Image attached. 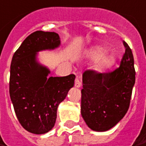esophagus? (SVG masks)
Instances as JSON below:
<instances>
[{"mask_svg":"<svg viewBox=\"0 0 146 146\" xmlns=\"http://www.w3.org/2000/svg\"><path fill=\"white\" fill-rule=\"evenodd\" d=\"M75 87H78V88L82 86V83H81V81H80V79H79V78H76V79H75Z\"/></svg>","mask_w":146,"mask_h":146,"instance_id":"esophagus-1","label":"esophagus"}]
</instances>
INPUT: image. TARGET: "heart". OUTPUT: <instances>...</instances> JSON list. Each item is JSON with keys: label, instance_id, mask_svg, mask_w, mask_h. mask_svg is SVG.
<instances>
[{"label": "heart", "instance_id": "obj_1", "mask_svg": "<svg viewBox=\"0 0 146 146\" xmlns=\"http://www.w3.org/2000/svg\"><path fill=\"white\" fill-rule=\"evenodd\" d=\"M105 48H103L102 47H99V46L94 47L89 52L90 58H92L93 60L100 59L96 64V68L99 71H104L106 69H107L108 67H110L112 63V60L110 56H103L105 55Z\"/></svg>", "mask_w": 146, "mask_h": 146}]
</instances>
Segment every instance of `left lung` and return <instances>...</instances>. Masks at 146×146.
<instances>
[{
    "mask_svg": "<svg viewBox=\"0 0 146 146\" xmlns=\"http://www.w3.org/2000/svg\"><path fill=\"white\" fill-rule=\"evenodd\" d=\"M125 54L114 71L98 73L87 70L83 74L81 114L92 130L104 132L117 125L125 116L135 83L132 51L123 41Z\"/></svg>",
    "mask_w": 146,
    "mask_h": 146,
    "instance_id": "left-lung-1",
    "label": "left lung"
}]
</instances>
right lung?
<instances>
[{"label": "right lung", "mask_w": 146, "mask_h": 146, "mask_svg": "<svg viewBox=\"0 0 146 146\" xmlns=\"http://www.w3.org/2000/svg\"><path fill=\"white\" fill-rule=\"evenodd\" d=\"M60 45L56 33H32L14 53L10 66L9 94L21 125L43 134L55 125L57 108L75 84V75L48 77L50 70L37 60V53Z\"/></svg>", "instance_id": "add662e5"}]
</instances>
